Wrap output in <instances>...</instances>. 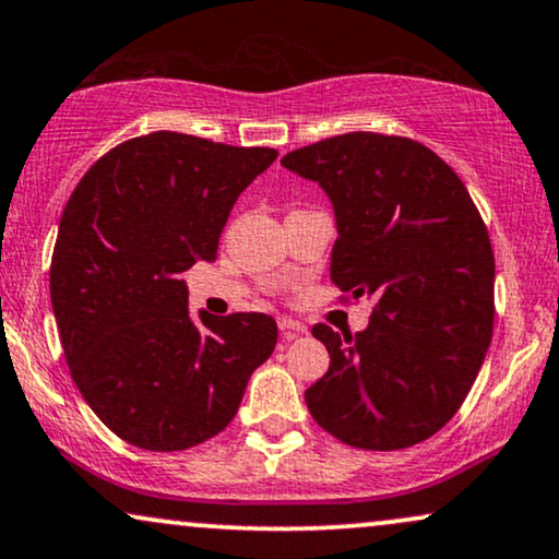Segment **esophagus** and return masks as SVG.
<instances>
[{
  "label": "esophagus",
  "mask_w": 559,
  "mask_h": 559,
  "mask_svg": "<svg viewBox=\"0 0 559 559\" xmlns=\"http://www.w3.org/2000/svg\"><path fill=\"white\" fill-rule=\"evenodd\" d=\"M278 330H281V335L286 337V341H292V337L301 335V332H307V328H304L301 322L292 320V317H278Z\"/></svg>",
  "instance_id": "obj_1"
}]
</instances>
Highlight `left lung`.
Masks as SVG:
<instances>
[{
  "label": "left lung",
  "instance_id": "obj_1",
  "mask_svg": "<svg viewBox=\"0 0 559 559\" xmlns=\"http://www.w3.org/2000/svg\"><path fill=\"white\" fill-rule=\"evenodd\" d=\"M335 209L330 278L373 296L369 328L314 324L330 369L304 392L330 436L369 451L415 447L462 407L496 320V258L479 211L420 141L353 131L288 152Z\"/></svg>",
  "mask_w": 559,
  "mask_h": 559
}]
</instances>
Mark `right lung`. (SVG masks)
I'll return each mask as SVG.
<instances>
[{
    "label": "right lung",
    "instance_id": "add662e5",
    "mask_svg": "<svg viewBox=\"0 0 559 559\" xmlns=\"http://www.w3.org/2000/svg\"><path fill=\"white\" fill-rule=\"evenodd\" d=\"M275 157L154 131L103 154L69 195L51 258L56 328L84 402L133 447L214 438L275 348L260 312H201L198 328L180 278L216 260L231 206Z\"/></svg>",
    "mask_w": 559,
    "mask_h": 559
}]
</instances>
